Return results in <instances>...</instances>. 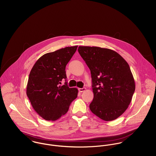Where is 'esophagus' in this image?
<instances>
[{
    "label": "esophagus",
    "mask_w": 156,
    "mask_h": 156,
    "mask_svg": "<svg viewBox=\"0 0 156 156\" xmlns=\"http://www.w3.org/2000/svg\"><path fill=\"white\" fill-rule=\"evenodd\" d=\"M85 90H86V88H79V92H84Z\"/></svg>",
    "instance_id": "1"
}]
</instances>
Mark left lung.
<instances>
[{"instance_id": "1", "label": "left lung", "mask_w": 156, "mask_h": 156, "mask_svg": "<svg viewBox=\"0 0 156 156\" xmlns=\"http://www.w3.org/2000/svg\"><path fill=\"white\" fill-rule=\"evenodd\" d=\"M78 51L90 71L94 98L90 110L106 121L118 118L128 108L135 90L128 63L109 48L79 46Z\"/></svg>"}]
</instances>
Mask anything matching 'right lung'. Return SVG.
I'll return each mask as SVG.
<instances>
[{
	"instance_id": "1",
	"label": "right lung",
	"mask_w": 156,
	"mask_h": 156,
	"mask_svg": "<svg viewBox=\"0 0 156 156\" xmlns=\"http://www.w3.org/2000/svg\"><path fill=\"white\" fill-rule=\"evenodd\" d=\"M77 45L67 47L40 58L29 76L26 94L37 113L47 121H55L67 113L78 90L70 88L67 82L66 67L76 52Z\"/></svg>"
}]
</instances>
